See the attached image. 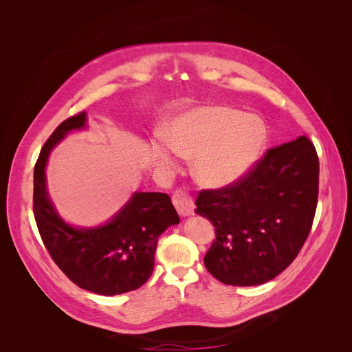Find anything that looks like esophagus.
I'll use <instances>...</instances> for the list:
<instances>
[{
  "label": "esophagus",
  "mask_w": 352,
  "mask_h": 352,
  "mask_svg": "<svg viewBox=\"0 0 352 352\" xmlns=\"http://www.w3.org/2000/svg\"><path fill=\"white\" fill-rule=\"evenodd\" d=\"M173 204L177 208V211L184 217L194 214V201L186 191L177 190L173 195Z\"/></svg>",
  "instance_id": "34e87169"
}]
</instances>
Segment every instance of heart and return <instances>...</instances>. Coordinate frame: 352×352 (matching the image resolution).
<instances>
[{"instance_id":"1","label":"heart","mask_w":352,"mask_h":352,"mask_svg":"<svg viewBox=\"0 0 352 352\" xmlns=\"http://www.w3.org/2000/svg\"><path fill=\"white\" fill-rule=\"evenodd\" d=\"M164 134L150 140L154 160L175 166L178 155L195 158V177L210 188H224L245 177L268 138L260 117L223 104L182 111L166 124Z\"/></svg>"}]
</instances>
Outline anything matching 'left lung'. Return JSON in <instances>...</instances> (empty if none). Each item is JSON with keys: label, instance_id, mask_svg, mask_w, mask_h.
Masks as SVG:
<instances>
[{"label": "left lung", "instance_id": "obj_1", "mask_svg": "<svg viewBox=\"0 0 352 352\" xmlns=\"http://www.w3.org/2000/svg\"><path fill=\"white\" fill-rule=\"evenodd\" d=\"M316 146L298 137L271 148L239 181L202 190L195 212L210 219L215 239L204 264L227 285L264 284L298 255L318 201Z\"/></svg>", "mask_w": 352, "mask_h": 352}]
</instances>
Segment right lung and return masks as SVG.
<instances>
[{"label": "right lung", "instance_id": "add662e5", "mask_svg": "<svg viewBox=\"0 0 352 352\" xmlns=\"http://www.w3.org/2000/svg\"><path fill=\"white\" fill-rule=\"evenodd\" d=\"M87 126V114L63 121L45 141L34 166V217L54 263L82 289L118 295L144 285L154 271L158 236L179 217L164 192H134L107 224L77 228L67 224L50 199L45 166L52 148L69 131Z\"/></svg>", "mask_w": 352, "mask_h": 352}]
</instances>
